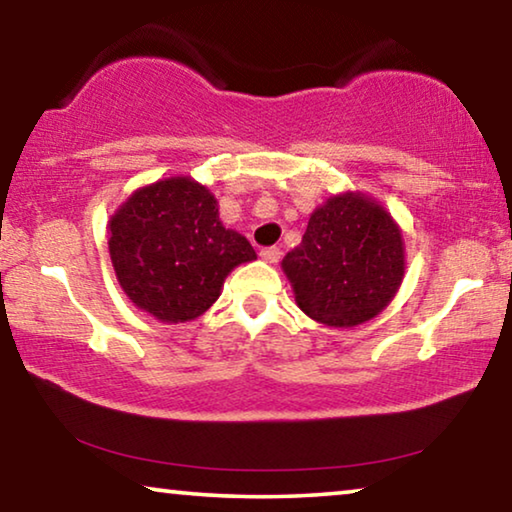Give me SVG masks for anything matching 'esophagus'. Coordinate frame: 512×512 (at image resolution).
Here are the masks:
<instances>
[{
    "label": "esophagus",
    "instance_id": "obj_1",
    "mask_svg": "<svg viewBox=\"0 0 512 512\" xmlns=\"http://www.w3.org/2000/svg\"><path fill=\"white\" fill-rule=\"evenodd\" d=\"M259 255H262V259H266L269 264H276L283 253H280V248L269 246V248H262V253H259Z\"/></svg>",
    "mask_w": 512,
    "mask_h": 512
}]
</instances>
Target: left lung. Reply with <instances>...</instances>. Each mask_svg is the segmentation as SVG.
<instances>
[{"mask_svg": "<svg viewBox=\"0 0 512 512\" xmlns=\"http://www.w3.org/2000/svg\"><path fill=\"white\" fill-rule=\"evenodd\" d=\"M301 311L329 327L376 318L403 278L399 227L359 194L331 197L308 220L306 234L283 259Z\"/></svg>", "mask_w": 512, "mask_h": 512, "instance_id": "8db88e82", "label": "left lung"}]
</instances>
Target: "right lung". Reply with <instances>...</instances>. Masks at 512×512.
<instances>
[{
	"instance_id": "1",
	"label": "right lung",
	"mask_w": 512,
	"mask_h": 512,
	"mask_svg": "<svg viewBox=\"0 0 512 512\" xmlns=\"http://www.w3.org/2000/svg\"><path fill=\"white\" fill-rule=\"evenodd\" d=\"M109 250L127 297L162 322L199 318L227 273L257 257L246 236L222 227L218 201L192 178L132 194L111 218Z\"/></svg>"
}]
</instances>
